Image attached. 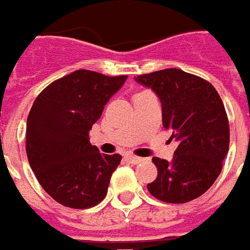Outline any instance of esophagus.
Masks as SVG:
<instances>
[{"label": "esophagus", "mask_w": 250, "mask_h": 250, "mask_svg": "<svg viewBox=\"0 0 250 250\" xmlns=\"http://www.w3.org/2000/svg\"><path fill=\"white\" fill-rule=\"evenodd\" d=\"M125 160L128 161V163H131V164H138L141 161H144V159L138 157V156H134V154H127L125 156Z\"/></svg>", "instance_id": "obj_1"}]
</instances>
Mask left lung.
Instances as JSON below:
<instances>
[{"instance_id":"1","label":"left lung","mask_w":250,"mask_h":250,"mask_svg":"<svg viewBox=\"0 0 250 250\" xmlns=\"http://www.w3.org/2000/svg\"><path fill=\"white\" fill-rule=\"evenodd\" d=\"M135 81L159 97L163 125L178 141L172 160L152 159L157 178L147 190L164 203H189L213 185L229 153L230 125L222 98L209 82L178 68Z\"/></svg>"}]
</instances>
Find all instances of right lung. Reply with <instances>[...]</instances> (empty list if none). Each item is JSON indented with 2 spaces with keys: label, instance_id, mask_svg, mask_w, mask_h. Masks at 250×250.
Here are the masks:
<instances>
[{
  "label": "right lung",
  "instance_id": "obj_1",
  "mask_svg": "<svg viewBox=\"0 0 250 250\" xmlns=\"http://www.w3.org/2000/svg\"><path fill=\"white\" fill-rule=\"evenodd\" d=\"M127 76L78 69L50 83L35 98L27 118L30 167L49 196L68 208L103 201L120 154H101L89 131Z\"/></svg>",
  "mask_w": 250,
  "mask_h": 250
}]
</instances>
